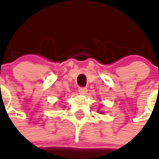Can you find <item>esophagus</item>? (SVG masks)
Returning <instances> with one entry per match:
<instances>
[{
	"mask_svg": "<svg viewBox=\"0 0 159 159\" xmlns=\"http://www.w3.org/2000/svg\"><path fill=\"white\" fill-rule=\"evenodd\" d=\"M78 92H79L80 94L85 95V94H87V89L86 88V87H80L79 89H78Z\"/></svg>",
	"mask_w": 159,
	"mask_h": 159,
	"instance_id": "obj_1",
	"label": "esophagus"
}]
</instances>
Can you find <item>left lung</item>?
I'll use <instances>...</instances> for the list:
<instances>
[{"label":"left lung","mask_w":159,"mask_h":159,"mask_svg":"<svg viewBox=\"0 0 159 159\" xmlns=\"http://www.w3.org/2000/svg\"><path fill=\"white\" fill-rule=\"evenodd\" d=\"M100 113H101V112H100Z\"/></svg>","instance_id":"left-lung-1"}]
</instances>
